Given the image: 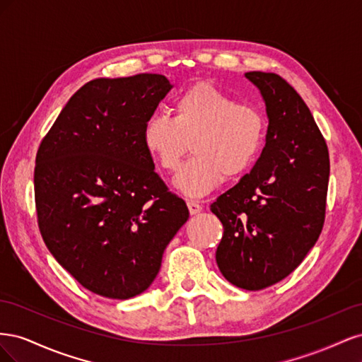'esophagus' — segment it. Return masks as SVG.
Segmentation results:
<instances>
[{"label": "esophagus", "instance_id": "34e87169", "mask_svg": "<svg viewBox=\"0 0 362 362\" xmlns=\"http://www.w3.org/2000/svg\"><path fill=\"white\" fill-rule=\"evenodd\" d=\"M187 206H189L190 214H198V213L202 211V205L198 201H194V199H189L187 201Z\"/></svg>", "mask_w": 362, "mask_h": 362}]
</instances>
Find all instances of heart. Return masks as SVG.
<instances>
[{
  "label": "heart",
  "mask_w": 362,
  "mask_h": 362,
  "mask_svg": "<svg viewBox=\"0 0 362 362\" xmlns=\"http://www.w3.org/2000/svg\"><path fill=\"white\" fill-rule=\"evenodd\" d=\"M267 136V119L258 105L238 103L211 83H196L173 100L172 116L152 115L141 140L164 172H177L190 149L193 157L175 180L190 196L216 189L225 177L247 172Z\"/></svg>",
  "instance_id": "obj_1"
}]
</instances>
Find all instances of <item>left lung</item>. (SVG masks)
Returning <instances> with one entry per match:
<instances>
[{
    "label": "left lung",
    "mask_w": 362,
    "mask_h": 362,
    "mask_svg": "<svg viewBox=\"0 0 362 362\" xmlns=\"http://www.w3.org/2000/svg\"><path fill=\"white\" fill-rule=\"evenodd\" d=\"M266 103V146L250 173L211 204L223 225L222 275L245 290L273 286L298 267L325 223L329 152L300 95L273 72H246Z\"/></svg>",
    "instance_id": "1"
}]
</instances>
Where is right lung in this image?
Here are the masks:
<instances>
[{
  "label": "right lung",
  "mask_w": 362,
  "mask_h": 362,
  "mask_svg": "<svg viewBox=\"0 0 362 362\" xmlns=\"http://www.w3.org/2000/svg\"><path fill=\"white\" fill-rule=\"evenodd\" d=\"M170 87L160 74L86 83L37 149L35 199L43 242L84 288L108 299L144 293L189 218L141 140Z\"/></svg>",
  "instance_id": "1"
}]
</instances>
